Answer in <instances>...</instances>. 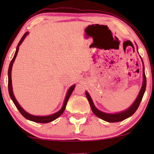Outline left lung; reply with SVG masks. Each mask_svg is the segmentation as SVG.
I'll use <instances>...</instances> for the list:
<instances>
[{
    "label": "left lung",
    "mask_w": 154,
    "mask_h": 154,
    "mask_svg": "<svg viewBox=\"0 0 154 154\" xmlns=\"http://www.w3.org/2000/svg\"><path fill=\"white\" fill-rule=\"evenodd\" d=\"M143 62V61H142ZM146 75H145L144 73V67H143V84L142 86V88H141L140 93H139L137 97L136 100L134 101V102L132 104V105L130 108H128L127 110L123 111V112L118 113H114V114H111V113H106L102 112V111H99L94 106L93 104V102H92L91 97L89 95V94L87 92H85L86 97H87L88 102L90 103V107H91L92 112H93L94 114H95L97 116L100 118V119L104 120L105 121L109 122V123H116V122H120L123 121L130 116H131L132 115H133L134 112L137 111V109H138L139 106H140L141 101L142 100L143 96H144L145 90H146Z\"/></svg>",
    "instance_id": "left-lung-1"
}]
</instances>
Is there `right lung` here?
<instances>
[{"label": "right lung", "instance_id": "1", "mask_svg": "<svg viewBox=\"0 0 154 154\" xmlns=\"http://www.w3.org/2000/svg\"><path fill=\"white\" fill-rule=\"evenodd\" d=\"M27 34H28V32L25 33L24 34V35H23V36H22V38H21L20 41L19 42V43H18V45H17V50H16L15 53H14V55L13 57V58H12V61H11V62H10V66H9V69H8V91H9V94H10V98L12 99V102H14V105H15L19 111H20L21 114H22L23 116L25 118V119H28V120H29V121H33V122H36V123H50V122H51L52 121H54V120L57 119V118L59 116H60L63 113V112H64V110H65V108H66L67 102H68L69 97L71 96V94L73 92V90H74V88H75V85H72L70 88H69V90H68V92H67V94H66V98H65L64 104H63V106L62 107V109H61L60 110L58 111V112L54 113V114H52V115L47 116H33V115H31V114H29V113H28L27 112H26V111H25L24 109H23L22 107L20 106V104H18V102H17L15 97H14V94H13V91H12L11 72H12V64H13L14 61V60H15L17 54V52H18V50H19V47H20V45H21V43H22V41H24V39L25 38V37L26 36Z\"/></svg>", "mask_w": 154, "mask_h": 154}]
</instances>
